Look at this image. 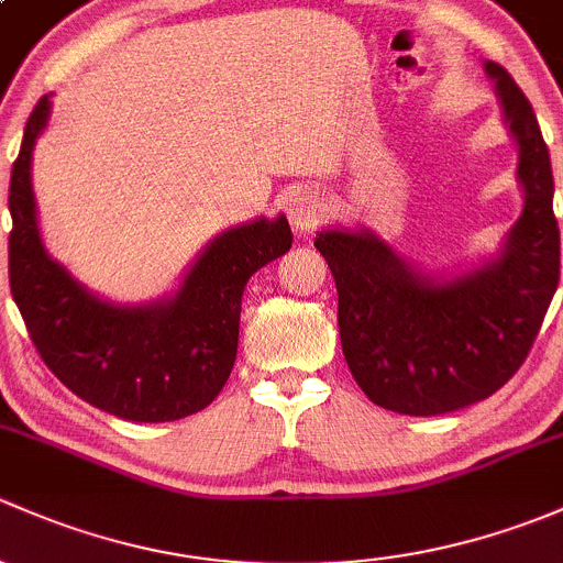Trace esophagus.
<instances>
[{
    "label": "esophagus",
    "instance_id": "34e87169",
    "mask_svg": "<svg viewBox=\"0 0 563 563\" xmlns=\"http://www.w3.org/2000/svg\"><path fill=\"white\" fill-rule=\"evenodd\" d=\"M322 217V202L314 192H295L287 200V219L295 233H309Z\"/></svg>",
    "mask_w": 563,
    "mask_h": 563
}]
</instances>
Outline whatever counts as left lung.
<instances>
[{
	"label": "left lung",
	"mask_w": 563,
	"mask_h": 563,
	"mask_svg": "<svg viewBox=\"0 0 563 563\" xmlns=\"http://www.w3.org/2000/svg\"><path fill=\"white\" fill-rule=\"evenodd\" d=\"M485 73L518 141L526 197L496 260L439 282L371 230L330 228L314 241L339 289L346 366L376 407L398 415H448L494 396L523 366L559 287L553 170L534 108L501 65L485 62Z\"/></svg>",
	"instance_id": "1"
}]
</instances>
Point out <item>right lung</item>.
<instances>
[{"label":"right lung","instance_id":"add662e5","mask_svg":"<svg viewBox=\"0 0 563 563\" xmlns=\"http://www.w3.org/2000/svg\"><path fill=\"white\" fill-rule=\"evenodd\" d=\"M48 115L51 100L40 97L10 178V292L29 339L62 385L121 420L167 422L206 409L233 371L243 287L292 246L287 219H254L213 239L170 298L108 303L40 239L32 152Z\"/></svg>","mask_w":563,"mask_h":563}]
</instances>
